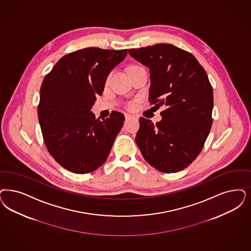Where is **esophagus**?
<instances>
[{
    "label": "esophagus",
    "mask_w": 251,
    "mask_h": 251,
    "mask_svg": "<svg viewBox=\"0 0 251 251\" xmlns=\"http://www.w3.org/2000/svg\"><path fill=\"white\" fill-rule=\"evenodd\" d=\"M125 119H126V121L127 120H130V119H132V118H134V116L133 115H130V114H128V113H125Z\"/></svg>",
    "instance_id": "obj_1"
}]
</instances>
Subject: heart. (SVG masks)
I'll return each instance as SVG.
<instances>
[{
	"label": "heart",
	"mask_w": 251,
	"mask_h": 251,
	"mask_svg": "<svg viewBox=\"0 0 251 251\" xmlns=\"http://www.w3.org/2000/svg\"><path fill=\"white\" fill-rule=\"evenodd\" d=\"M133 107H134V104L130 103V104H128V108H130V109H132Z\"/></svg>",
	"instance_id": "1"
}]
</instances>
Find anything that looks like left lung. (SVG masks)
I'll return each mask as SVG.
<instances>
[{
	"mask_svg": "<svg viewBox=\"0 0 251 251\" xmlns=\"http://www.w3.org/2000/svg\"><path fill=\"white\" fill-rule=\"evenodd\" d=\"M129 53L150 69V104L166 106L156 124L140 118L136 144L148 164L178 173L198 157L211 129L213 90L207 73L192 53L173 44Z\"/></svg>",
	"mask_w": 251,
	"mask_h": 251,
	"instance_id": "left-lung-1",
	"label": "left lung"
}]
</instances>
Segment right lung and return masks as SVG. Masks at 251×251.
I'll list each match as a JSON object with an SVG mask.
<instances>
[{
  "label": "right lung",
  "mask_w": 251,
  "mask_h": 251,
  "mask_svg": "<svg viewBox=\"0 0 251 251\" xmlns=\"http://www.w3.org/2000/svg\"><path fill=\"white\" fill-rule=\"evenodd\" d=\"M126 55L127 49H81L61 57L44 78L38 118L44 144L71 173H92L104 164L123 126L122 113L100 121L91 109L110 71Z\"/></svg>",
  "instance_id": "obj_1"
}]
</instances>
